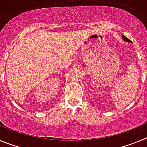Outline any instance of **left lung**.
Instances as JSON below:
<instances>
[{
	"instance_id": "8db88e82",
	"label": "left lung",
	"mask_w": 147,
	"mask_h": 147,
	"mask_svg": "<svg viewBox=\"0 0 147 147\" xmlns=\"http://www.w3.org/2000/svg\"><path fill=\"white\" fill-rule=\"evenodd\" d=\"M123 39H124V40H125L126 42H131V41H130V40H129V39L127 38V37H124V36H123Z\"/></svg>"
}]
</instances>
